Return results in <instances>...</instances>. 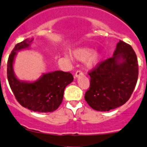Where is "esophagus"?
<instances>
[{"label":"esophagus","instance_id":"obj_1","mask_svg":"<svg viewBox=\"0 0 147 147\" xmlns=\"http://www.w3.org/2000/svg\"><path fill=\"white\" fill-rule=\"evenodd\" d=\"M83 75V72L81 70H78L76 72H75V78H77L80 76H82Z\"/></svg>","mask_w":147,"mask_h":147}]
</instances>
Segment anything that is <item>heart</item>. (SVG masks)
<instances>
[{
    "instance_id": "obj_1",
    "label": "heart",
    "mask_w": 147,
    "mask_h": 147,
    "mask_svg": "<svg viewBox=\"0 0 147 147\" xmlns=\"http://www.w3.org/2000/svg\"><path fill=\"white\" fill-rule=\"evenodd\" d=\"M92 53H93L92 49L89 48H81L74 52L73 56L75 59L81 61H83L88 58L87 61V65L89 67H92L97 65L100 59L99 54L95 52L92 54Z\"/></svg>"
}]
</instances>
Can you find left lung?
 <instances>
[{
	"instance_id": "left-lung-1",
	"label": "left lung",
	"mask_w": 147,
	"mask_h": 147,
	"mask_svg": "<svg viewBox=\"0 0 147 147\" xmlns=\"http://www.w3.org/2000/svg\"><path fill=\"white\" fill-rule=\"evenodd\" d=\"M90 88L85 99L96 111H108L126 103L139 75L137 57L131 46L119 41L113 56L98 62L88 72Z\"/></svg>"
}]
</instances>
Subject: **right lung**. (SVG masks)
Returning a JSON list of instances; mask_svg holds the SVG:
<instances>
[{"mask_svg": "<svg viewBox=\"0 0 147 147\" xmlns=\"http://www.w3.org/2000/svg\"><path fill=\"white\" fill-rule=\"evenodd\" d=\"M29 41L25 39L13 48L7 62V78L11 89L18 102L24 108L39 113L53 112L58 108L63 100L65 88L73 81L69 72L55 71L44 74L34 82L18 80L14 75L13 63L16 52L28 47Z\"/></svg>", "mask_w": 147, "mask_h": 147, "instance_id": "right-lung-1", "label": "right lung"}]
</instances>
